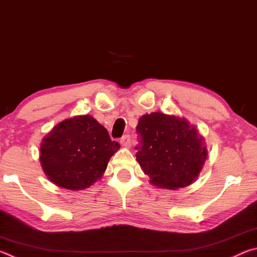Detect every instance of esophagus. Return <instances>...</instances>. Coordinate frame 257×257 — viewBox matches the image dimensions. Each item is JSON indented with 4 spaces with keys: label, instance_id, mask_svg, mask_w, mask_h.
<instances>
[{
    "label": "esophagus",
    "instance_id": "esophagus-1",
    "mask_svg": "<svg viewBox=\"0 0 257 257\" xmlns=\"http://www.w3.org/2000/svg\"><path fill=\"white\" fill-rule=\"evenodd\" d=\"M120 144L124 147H129L132 145V137L129 135H124V136L120 139Z\"/></svg>",
    "mask_w": 257,
    "mask_h": 257
}]
</instances>
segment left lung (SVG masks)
<instances>
[{
    "label": "left lung",
    "mask_w": 257,
    "mask_h": 257,
    "mask_svg": "<svg viewBox=\"0 0 257 257\" xmlns=\"http://www.w3.org/2000/svg\"><path fill=\"white\" fill-rule=\"evenodd\" d=\"M136 158L151 182L160 188L190 185L207 158L204 139L184 118L153 112L139 118Z\"/></svg>",
    "instance_id": "8db88e82"
}]
</instances>
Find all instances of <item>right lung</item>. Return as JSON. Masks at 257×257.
Masks as SVG:
<instances>
[{"instance_id":"1","label":"right lung","mask_w":257,"mask_h":257,"mask_svg":"<svg viewBox=\"0 0 257 257\" xmlns=\"http://www.w3.org/2000/svg\"><path fill=\"white\" fill-rule=\"evenodd\" d=\"M119 149L93 116L78 115L56 124L43 138L40 160L53 184L81 190L101 179L111 156Z\"/></svg>"}]
</instances>
